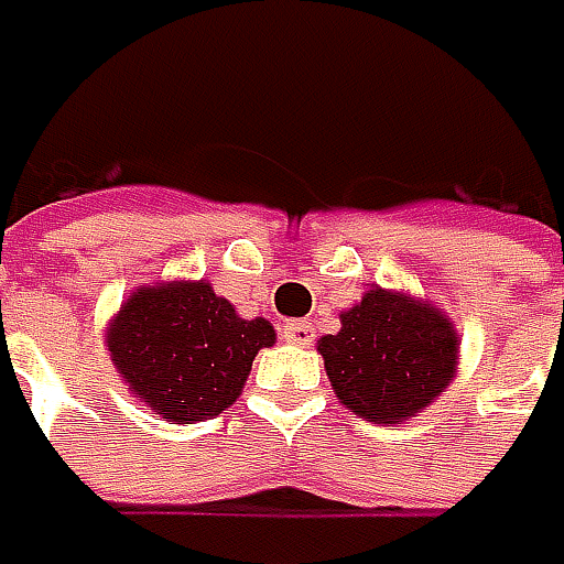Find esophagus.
<instances>
[{"label":"esophagus","mask_w":564,"mask_h":564,"mask_svg":"<svg viewBox=\"0 0 564 564\" xmlns=\"http://www.w3.org/2000/svg\"><path fill=\"white\" fill-rule=\"evenodd\" d=\"M285 341H292V345H311L314 341V326L304 323V319L285 323Z\"/></svg>","instance_id":"34e87169"}]
</instances>
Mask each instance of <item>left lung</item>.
Returning <instances> with one entry per match:
<instances>
[{
    "instance_id": "8db88e82",
    "label": "left lung",
    "mask_w": 564,
    "mask_h": 564,
    "mask_svg": "<svg viewBox=\"0 0 564 564\" xmlns=\"http://www.w3.org/2000/svg\"><path fill=\"white\" fill-rule=\"evenodd\" d=\"M319 355L341 404L364 421L399 423L448 386L458 336L436 307L373 289L341 314L336 336L319 338Z\"/></svg>"
}]
</instances>
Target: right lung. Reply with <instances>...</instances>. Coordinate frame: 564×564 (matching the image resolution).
Instances as JSON below:
<instances>
[{
    "instance_id": "1",
    "label": "right lung",
    "mask_w": 564,
    "mask_h": 564,
    "mask_svg": "<svg viewBox=\"0 0 564 564\" xmlns=\"http://www.w3.org/2000/svg\"><path fill=\"white\" fill-rule=\"evenodd\" d=\"M272 341L267 319H241L209 282L141 289L109 329V351L131 392L178 423L223 414Z\"/></svg>"
}]
</instances>
